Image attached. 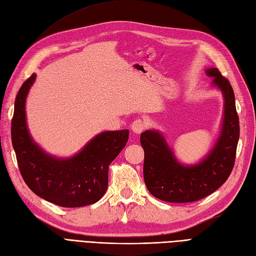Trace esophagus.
I'll list each match as a JSON object with an SVG mask.
<instances>
[{
	"label": "esophagus",
	"mask_w": 256,
	"mask_h": 256,
	"mask_svg": "<svg viewBox=\"0 0 256 256\" xmlns=\"http://www.w3.org/2000/svg\"><path fill=\"white\" fill-rule=\"evenodd\" d=\"M144 129H145V124L142 120H136L132 124H131V130H132L136 134H140Z\"/></svg>",
	"instance_id": "1"
}]
</instances>
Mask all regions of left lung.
Instances as JSON below:
<instances>
[{"label": "left lung", "mask_w": 256, "mask_h": 256, "mask_svg": "<svg viewBox=\"0 0 256 256\" xmlns=\"http://www.w3.org/2000/svg\"><path fill=\"white\" fill-rule=\"evenodd\" d=\"M205 74L212 78L210 86L221 92L224 104L219 136L203 159L194 164H182L159 130H145L141 134L145 184L164 202H196L212 194L226 182L234 166L239 140L234 92L216 67L205 69Z\"/></svg>", "instance_id": "8db88e82"}]
</instances>
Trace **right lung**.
Returning a JSON list of instances; mask_svg holds the SVG:
<instances>
[{"instance_id": "obj_1", "label": "right lung", "mask_w": 256, "mask_h": 256, "mask_svg": "<svg viewBox=\"0 0 256 256\" xmlns=\"http://www.w3.org/2000/svg\"><path fill=\"white\" fill-rule=\"evenodd\" d=\"M35 80L33 74L22 84L12 120V142L23 180L36 196L60 207L94 204L108 189V170L126 146L129 130L102 131L72 157L48 154L34 141L26 122V97Z\"/></svg>"}]
</instances>
